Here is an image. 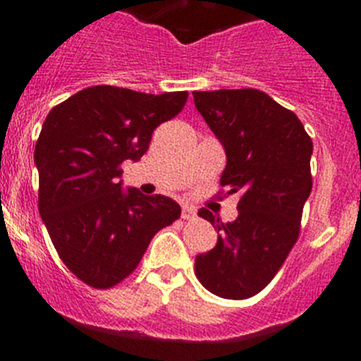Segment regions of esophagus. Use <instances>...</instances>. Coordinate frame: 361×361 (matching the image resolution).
Masks as SVG:
<instances>
[{"label":"esophagus","mask_w":361,"mask_h":361,"mask_svg":"<svg viewBox=\"0 0 361 361\" xmlns=\"http://www.w3.org/2000/svg\"><path fill=\"white\" fill-rule=\"evenodd\" d=\"M197 212L193 206H183V219L184 220H190V219H195Z\"/></svg>","instance_id":"1"}]
</instances>
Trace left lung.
<instances>
[{"label": "left lung", "mask_w": 361, "mask_h": 361, "mask_svg": "<svg viewBox=\"0 0 361 361\" xmlns=\"http://www.w3.org/2000/svg\"><path fill=\"white\" fill-rule=\"evenodd\" d=\"M195 108L226 149L220 186L240 193L238 216L220 222L199 209L219 240L195 258V275L220 298L262 291L296 244L312 188V141L288 108L255 88L193 92Z\"/></svg>", "instance_id": "obj_1"}]
</instances>
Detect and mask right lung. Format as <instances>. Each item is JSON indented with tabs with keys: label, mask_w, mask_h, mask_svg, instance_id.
<instances>
[{
	"label": "right lung",
	"mask_w": 361,
	"mask_h": 361,
	"mask_svg": "<svg viewBox=\"0 0 361 361\" xmlns=\"http://www.w3.org/2000/svg\"><path fill=\"white\" fill-rule=\"evenodd\" d=\"M188 92L142 94L99 85L50 110L34 149L39 213L66 267L95 289L133 273L180 206L170 197L123 191L121 164L148 152L153 130L186 104Z\"/></svg>",
	"instance_id": "1"
}]
</instances>
